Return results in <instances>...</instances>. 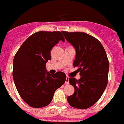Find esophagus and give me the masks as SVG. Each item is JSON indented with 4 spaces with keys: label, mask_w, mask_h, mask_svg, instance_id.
<instances>
[{
    "label": "esophagus",
    "mask_w": 124,
    "mask_h": 124,
    "mask_svg": "<svg viewBox=\"0 0 124 124\" xmlns=\"http://www.w3.org/2000/svg\"><path fill=\"white\" fill-rule=\"evenodd\" d=\"M69 77H66V80H65V84H69Z\"/></svg>",
    "instance_id": "34e87169"
}]
</instances>
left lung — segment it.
I'll return each mask as SVG.
<instances>
[{"label": "left lung", "mask_w": 124, "mask_h": 124, "mask_svg": "<svg viewBox=\"0 0 124 124\" xmlns=\"http://www.w3.org/2000/svg\"><path fill=\"white\" fill-rule=\"evenodd\" d=\"M65 39L76 50L74 67L81 76L78 80L70 77L74 94L67 98L70 106L79 109L90 107L100 99L108 83L109 62L104 47L94 37L85 32L62 31Z\"/></svg>", "instance_id": "8db88e82"}]
</instances>
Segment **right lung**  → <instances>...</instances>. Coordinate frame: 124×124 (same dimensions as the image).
Returning <instances> with one entry per match:
<instances>
[{
	"mask_svg": "<svg viewBox=\"0 0 124 124\" xmlns=\"http://www.w3.org/2000/svg\"><path fill=\"white\" fill-rule=\"evenodd\" d=\"M61 40L65 41L59 31L37 32L22 44L15 55L12 75L16 89L25 103L34 108L49 105L54 92L65 83L62 72L50 74L46 64L51 59L52 48Z\"/></svg>",
	"mask_w": 124,
	"mask_h": 124,
	"instance_id": "obj_1",
	"label": "right lung"
}]
</instances>
